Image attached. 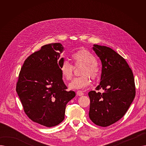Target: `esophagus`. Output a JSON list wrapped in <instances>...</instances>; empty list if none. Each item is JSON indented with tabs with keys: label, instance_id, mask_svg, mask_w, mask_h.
I'll return each mask as SVG.
<instances>
[{
	"label": "esophagus",
	"instance_id": "esophagus-1",
	"mask_svg": "<svg viewBox=\"0 0 146 146\" xmlns=\"http://www.w3.org/2000/svg\"><path fill=\"white\" fill-rule=\"evenodd\" d=\"M77 95H78V96H83V95H84V94H83V92L82 91H81V90H78V92H77Z\"/></svg>",
	"mask_w": 146,
	"mask_h": 146
}]
</instances>
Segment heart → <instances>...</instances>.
<instances>
[{"label": "heart", "mask_w": 146, "mask_h": 146, "mask_svg": "<svg viewBox=\"0 0 146 146\" xmlns=\"http://www.w3.org/2000/svg\"><path fill=\"white\" fill-rule=\"evenodd\" d=\"M71 59L74 66L83 64L81 74L83 75L80 77L74 78L69 84L71 89H85L90 84V77L96 79L99 74V67L96 62V58L88 50L82 48L72 54ZM60 71L64 79L67 81L70 80L73 77L74 67L68 61H64L60 66Z\"/></svg>", "instance_id": "1"}]
</instances>
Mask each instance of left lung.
<instances>
[{"mask_svg": "<svg viewBox=\"0 0 146 146\" xmlns=\"http://www.w3.org/2000/svg\"><path fill=\"white\" fill-rule=\"evenodd\" d=\"M94 50L102 63L101 82L91 90L89 115L94 124L108 127L123 117L135 96L133 72L125 60L106 46L94 45Z\"/></svg>", "mask_w": 146, "mask_h": 146, "instance_id": "1", "label": "left lung"}]
</instances>
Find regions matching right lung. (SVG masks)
Listing matches in <instances>:
<instances>
[{
  "label": "right lung",
  "instance_id": "right-lung-1",
  "mask_svg": "<svg viewBox=\"0 0 146 146\" xmlns=\"http://www.w3.org/2000/svg\"><path fill=\"white\" fill-rule=\"evenodd\" d=\"M60 43L43 45L25 60L19 74L16 90L25 113L36 123L47 127L64 119L66 106L75 96L63 80L60 66L64 58Z\"/></svg>",
  "mask_w": 146,
  "mask_h": 146
}]
</instances>
